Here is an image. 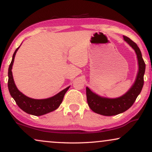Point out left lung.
Wrapping results in <instances>:
<instances>
[{
  "label": "left lung",
  "instance_id": "8db88e82",
  "mask_svg": "<svg viewBox=\"0 0 152 152\" xmlns=\"http://www.w3.org/2000/svg\"><path fill=\"white\" fill-rule=\"evenodd\" d=\"M124 39L136 53L139 69L136 79L130 90L123 96L115 99L102 97L92 92L88 87L86 88L87 101L91 110L97 114L105 116H113L124 113L131 108L142 90L144 85L145 63L142 59V53L136 44L130 38L124 36Z\"/></svg>",
  "mask_w": 152,
  "mask_h": 152
}]
</instances>
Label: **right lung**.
<instances>
[{
    "instance_id": "add662e5",
    "label": "right lung",
    "mask_w": 152,
    "mask_h": 152,
    "mask_svg": "<svg viewBox=\"0 0 152 152\" xmlns=\"http://www.w3.org/2000/svg\"><path fill=\"white\" fill-rule=\"evenodd\" d=\"M19 47H18L14 53L12 60L9 69H8L7 85L10 95L15 99L18 106L28 114L35 115V116H40V115H45L46 113L56 110L61 104L64 94L68 90V89L69 88V86L64 89L63 90H62L61 92H60L55 96L45 99H34L29 98V97L22 94L16 86L13 79L12 72L16 53Z\"/></svg>"
}]
</instances>
